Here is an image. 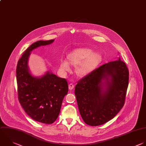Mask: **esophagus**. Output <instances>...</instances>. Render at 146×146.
Returning <instances> with one entry per match:
<instances>
[{
    "mask_svg": "<svg viewBox=\"0 0 146 146\" xmlns=\"http://www.w3.org/2000/svg\"><path fill=\"white\" fill-rule=\"evenodd\" d=\"M74 87V85L72 83H70L68 86V88L70 90H72Z\"/></svg>",
    "mask_w": 146,
    "mask_h": 146,
    "instance_id": "1",
    "label": "esophagus"
}]
</instances>
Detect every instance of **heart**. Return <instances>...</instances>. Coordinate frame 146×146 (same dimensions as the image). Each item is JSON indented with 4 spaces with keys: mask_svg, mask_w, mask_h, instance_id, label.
<instances>
[{
    "mask_svg": "<svg viewBox=\"0 0 146 146\" xmlns=\"http://www.w3.org/2000/svg\"><path fill=\"white\" fill-rule=\"evenodd\" d=\"M66 59L60 60V69L63 72L70 71V63L76 65L75 72L79 76H84L90 73L100 62L101 55L88 48H79L74 50L67 56Z\"/></svg>",
    "mask_w": 146,
    "mask_h": 146,
    "instance_id": "heart-1",
    "label": "heart"
}]
</instances>
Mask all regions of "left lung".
<instances>
[{
    "label": "left lung",
    "instance_id": "1",
    "mask_svg": "<svg viewBox=\"0 0 146 146\" xmlns=\"http://www.w3.org/2000/svg\"><path fill=\"white\" fill-rule=\"evenodd\" d=\"M128 70L118 60L96 68L75 87L80 114L88 125L97 126L113 119L124 106L128 85Z\"/></svg>",
    "mask_w": 146,
    "mask_h": 146
}]
</instances>
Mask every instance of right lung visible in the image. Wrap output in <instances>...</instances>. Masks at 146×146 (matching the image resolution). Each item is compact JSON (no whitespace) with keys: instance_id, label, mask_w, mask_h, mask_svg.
I'll return each mask as SVG.
<instances>
[{"instance_id":"obj_1","label":"right lung","mask_w":146,"mask_h":146,"mask_svg":"<svg viewBox=\"0 0 146 146\" xmlns=\"http://www.w3.org/2000/svg\"><path fill=\"white\" fill-rule=\"evenodd\" d=\"M54 39L39 40L23 53L17 67V80L19 102L33 119L44 124H52L58 118L64 97L68 93V83L50 71L41 76L30 72L29 59L34 49L52 43Z\"/></svg>"}]
</instances>
